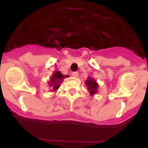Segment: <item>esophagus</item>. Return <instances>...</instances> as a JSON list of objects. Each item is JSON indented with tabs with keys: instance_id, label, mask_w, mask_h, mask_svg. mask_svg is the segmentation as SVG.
Wrapping results in <instances>:
<instances>
[{
	"instance_id": "34e87169",
	"label": "esophagus",
	"mask_w": 148,
	"mask_h": 148,
	"mask_svg": "<svg viewBox=\"0 0 148 148\" xmlns=\"http://www.w3.org/2000/svg\"><path fill=\"white\" fill-rule=\"evenodd\" d=\"M72 76L74 77H78V72H73L72 73Z\"/></svg>"
}]
</instances>
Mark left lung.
Here are the masks:
<instances>
[{
	"instance_id": "obj_1",
	"label": "left lung",
	"mask_w": 148,
	"mask_h": 148,
	"mask_svg": "<svg viewBox=\"0 0 148 148\" xmlns=\"http://www.w3.org/2000/svg\"><path fill=\"white\" fill-rule=\"evenodd\" d=\"M86 86H88V90L90 91V93L91 95L96 93L97 90V86H98L96 81L93 80V78L89 77V79L86 82Z\"/></svg>"
}]
</instances>
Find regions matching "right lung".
I'll list each match as a JSON object with an SVG mask.
<instances>
[{
    "label": "right lung",
    "instance_id": "obj_1",
    "mask_svg": "<svg viewBox=\"0 0 148 148\" xmlns=\"http://www.w3.org/2000/svg\"><path fill=\"white\" fill-rule=\"evenodd\" d=\"M66 77H68V75L64 76L63 74H62L60 73V71H56L55 72L52 77H51V80H50V86H51L53 88V91H55L58 89L59 87V83H61L63 81V78Z\"/></svg>",
    "mask_w": 148,
    "mask_h": 148
}]
</instances>
